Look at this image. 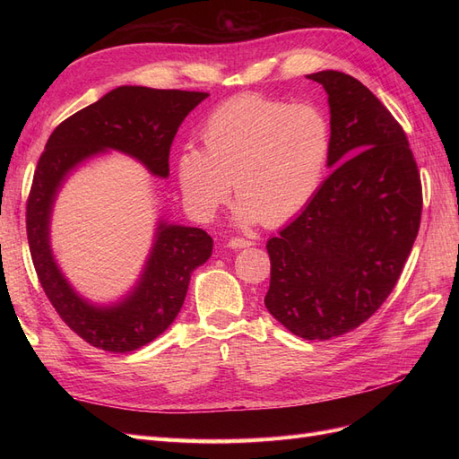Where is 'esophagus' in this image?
Masks as SVG:
<instances>
[{"label":"esophagus","instance_id":"esophagus-1","mask_svg":"<svg viewBox=\"0 0 459 459\" xmlns=\"http://www.w3.org/2000/svg\"><path fill=\"white\" fill-rule=\"evenodd\" d=\"M228 245H230L231 248H245V247H251L253 241L243 239V238H231V239L228 241Z\"/></svg>","mask_w":459,"mask_h":459}]
</instances>
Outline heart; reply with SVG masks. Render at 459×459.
I'll use <instances>...</instances> for the list:
<instances>
[{
    "label": "heart",
    "instance_id": "1",
    "mask_svg": "<svg viewBox=\"0 0 459 459\" xmlns=\"http://www.w3.org/2000/svg\"><path fill=\"white\" fill-rule=\"evenodd\" d=\"M204 149L186 145L178 157L184 199L201 218L212 216L231 191L243 221L281 226L310 204L331 155V122L316 103L289 105L243 93L208 115Z\"/></svg>",
    "mask_w": 459,
    "mask_h": 459
}]
</instances>
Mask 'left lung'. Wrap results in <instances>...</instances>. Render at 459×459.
<instances>
[{"label":"left lung","instance_id":"obj_1","mask_svg":"<svg viewBox=\"0 0 459 459\" xmlns=\"http://www.w3.org/2000/svg\"><path fill=\"white\" fill-rule=\"evenodd\" d=\"M308 78L329 95L333 172L268 241L264 304L295 335L327 341L391 295L418 238L423 191L404 130L362 82L337 71Z\"/></svg>","mask_w":459,"mask_h":459}]
</instances>
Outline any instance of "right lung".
<instances>
[{
  "mask_svg": "<svg viewBox=\"0 0 459 459\" xmlns=\"http://www.w3.org/2000/svg\"><path fill=\"white\" fill-rule=\"evenodd\" d=\"M206 97L204 91L120 86L63 120L38 160L26 201L34 268L63 322L95 349L132 352L157 339L182 308L191 272L212 255V238L201 228L162 221L134 293L115 307L97 308L74 293L51 255L49 216L57 189L76 164L105 149L128 152L166 178L178 128Z\"/></svg>",
  "mask_w": 459,
  "mask_h": 459,
  "instance_id": "add662e5",
  "label": "right lung"
}]
</instances>
